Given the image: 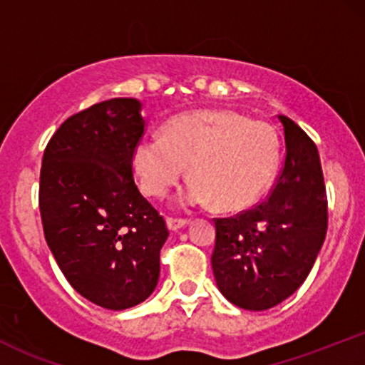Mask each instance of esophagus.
Returning a JSON list of instances; mask_svg holds the SVG:
<instances>
[{"label": "esophagus", "instance_id": "1", "mask_svg": "<svg viewBox=\"0 0 365 365\" xmlns=\"http://www.w3.org/2000/svg\"><path fill=\"white\" fill-rule=\"evenodd\" d=\"M166 225H168V230H171V232H177V230L183 228V226L188 225L187 220H177V217H168L166 220Z\"/></svg>", "mask_w": 365, "mask_h": 365}]
</instances>
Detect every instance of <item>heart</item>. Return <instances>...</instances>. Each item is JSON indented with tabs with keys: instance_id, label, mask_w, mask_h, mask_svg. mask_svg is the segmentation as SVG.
Segmentation results:
<instances>
[{
	"instance_id": "obj_1",
	"label": "heart",
	"mask_w": 365,
	"mask_h": 365,
	"mask_svg": "<svg viewBox=\"0 0 365 365\" xmlns=\"http://www.w3.org/2000/svg\"><path fill=\"white\" fill-rule=\"evenodd\" d=\"M278 139L269 125L235 111L202 110L175 116L161 135H145L132 150V166L145 195L163 197L188 166L185 206L215 202L242 211L257 202L278 166Z\"/></svg>"
}]
</instances>
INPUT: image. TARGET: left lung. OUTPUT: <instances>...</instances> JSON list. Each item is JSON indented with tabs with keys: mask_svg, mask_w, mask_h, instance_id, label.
Returning a JSON list of instances; mask_svg holds the SVG:
<instances>
[{
	"mask_svg": "<svg viewBox=\"0 0 365 365\" xmlns=\"http://www.w3.org/2000/svg\"><path fill=\"white\" fill-rule=\"evenodd\" d=\"M287 156L264 202L216 217L211 264L226 299L247 311L282 304L311 273L328 230L319 153L295 121L279 115Z\"/></svg>",
	"mask_w": 365,
	"mask_h": 365,
	"instance_id": "obj_1",
	"label": "left lung"
}]
</instances>
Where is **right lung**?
I'll return each mask as SVG.
<instances>
[{"label": "right lung", "instance_id": "1", "mask_svg": "<svg viewBox=\"0 0 365 365\" xmlns=\"http://www.w3.org/2000/svg\"><path fill=\"white\" fill-rule=\"evenodd\" d=\"M142 104L115 98L70 116L43 156L44 237L68 283L110 311L144 302L159 279L168 238L133 182L132 150L145 128Z\"/></svg>", "mask_w": 365, "mask_h": 365}]
</instances>
